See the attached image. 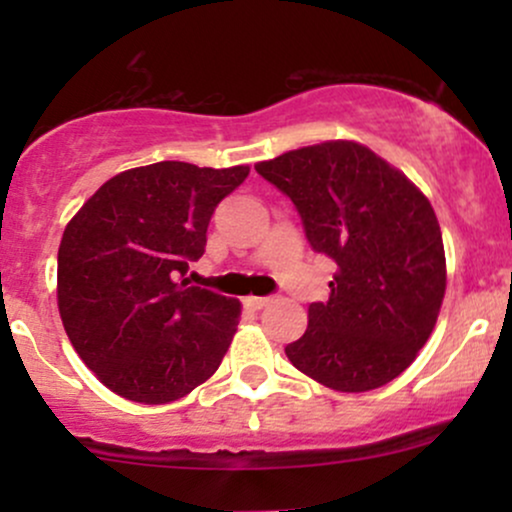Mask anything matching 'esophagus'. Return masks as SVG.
<instances>
[{"label":"esophagus","mask_w":512,"mask_h":512,"mask_svg":"<svg viewBox=\"0 0 512 512\" xmlns=\"http://www.w3.org/2000/svg\"><path fill=\"white\" fill-rule=\"evenodd\" d=\"M272 303V296H248L245 298V305H250L252 310H262L264 305Z\"/></svg>","instance_id":"34e87169"}]
</instances>
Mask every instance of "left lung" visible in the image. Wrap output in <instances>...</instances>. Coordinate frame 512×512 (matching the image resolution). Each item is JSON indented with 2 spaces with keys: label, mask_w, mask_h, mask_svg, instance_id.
<instances>
[{
  "label": "left lung",
  "mask_w": 512,
  "mask_h": 512,
  "mask_svg": "<svg viewBox=\"0 0 512 512\" xmlns=\"http://www.w3.org/2000/svg\"><path fill=\"white\" fill-rule=\"evenodd\" d=\"M284 192L310 248L332 257L330 301L286 346L301 373L339 392L395 380L436 327L445 250L431 202L407 175L356 142H325L255 166Z\"/></svg>",
  "instance_id": "left-lung-1"
}]
</instances>
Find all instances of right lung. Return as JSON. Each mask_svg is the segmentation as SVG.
<instances>
[{"label":"right lung","instance_id":"add662e5","mask_svg":"<svg viewBox=\"0 0 512 512\" xmlns=\"http://www.w3.org/2000/svg\"><path fill=\"white\" fill-rule=\"evenodd\" d=\"M248 166L161 161L98 187L64 228L57 305L81 361L142 404L185 397L221 366L240 303L185 279L204 255L211 214Z\"/></svg>","mask_w":512,"mask_h":512}]
</instances>
